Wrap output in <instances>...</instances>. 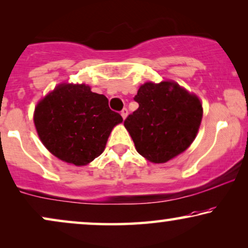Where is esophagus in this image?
Masks as SVG:
<instances>
[{
  "label": "esophagus",
  "mask_w": 248,
  "mask_h": 248,
  "mask_svg": "<svg viewBox=\"0 0 248 248\" xmlns=\"http://www.w3.org/2000/svg\"><path fill=\"white\" fill-rule=\"evenodd\" d=\"M127 114H128V110H127V108H123V109H122V111H121V115H122V117L124 118H126V116H127Z\"/></svg>",
  "instance_id": "esophagus-1"
}]
</instances>
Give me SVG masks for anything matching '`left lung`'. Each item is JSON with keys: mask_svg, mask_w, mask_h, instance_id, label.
Here are the masks:
<instances>
[{"mask_svg": "<svg viewBox=\"0 0 248 248\" xmlns=\"http://www.w3.org/2000/svg\"><path fill=\"white\" fill-rule=\"evenodd\" d=\"M134 100L139 108L126 117L124 126L141 155L161 164L191 145L203 114L198 97L176 82L164 81L144 83Z\"/></svg>", "mask_w": 248, "mask_h": 248, "instance_id": "1", "label": "left lung"}]
</instances>
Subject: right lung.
<instances>
[{
    "mask_svg": "<svg viewBox=\"0 0 248 248\" xmlns=\"http://www.w3.org/2000/svg\"><path fill=\"white\" fill-rule=\"evenodd\" d=\"M33 121L43 144L55 157L83 166L101 155L123 118L104 94L86 84H61L37 105Z\"/></svg>",
    "mask_w": 248,
    "mask_h": 248,
    "instance_id": "right-lung-1",
    "label": "right lung"
}]
</instances>
